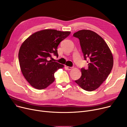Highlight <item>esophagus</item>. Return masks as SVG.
Masks as SVG:
<instances>
[{
	"mask_svg": "<svg viewBox=\"0 0 127 127\" xmlns=\"http://www.w3.org/2000/svg\"><path fill=\"white\" fill-rule=\"evenodd\" d=\"M65 67L66 68V69H67V70H71L72 68V67H69V66H66Z\"/></svg>",
	"mask_w": 127,
	"mask_h": 127,
	"instance_id": "34e87169",
	"label": "esophagus"
}]
</instances>
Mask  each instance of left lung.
Returning a JSON list of instances; mask_svg holds the SVG:
<instances>
[{
	"instance_id": "left-lung-1",
	"label": "left lung",
	"mask_w": 127,
	"mask_h": 127,
	"mask_svg": "<svg viewBox=\"0 0 127 127\" xmlns=\"http://www.w3.org/2000/svg\"><path fill=\"white\" fill-rule=\"evenodd\" d=\"M73 36L79 39L84 60L89 59L88 68H81V77L75 82L86 91H94L105 80L112 69V52L104 39L94 31L80 30Z\"/></svg>"
}]
</instances>
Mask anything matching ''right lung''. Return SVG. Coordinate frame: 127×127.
<instances>
[{"mask_svg":"<svg viewBox=\"0 0 127 127\" xmlns=\"http://www.w3.org/2000/svg\"><path fill=\"white\" fill-rule=\"evenodd\" d=\"M70 33L45 29L33 33L22 44L18 52L19 65L26 80L33 88L44 89L55 81V72L64 65L47 59L52 54L58 57V45Z\"/></svg>","mask_w":127,"mask_h":127,"instance_id":"obj_1","label":"right lung"}]
</instances>
